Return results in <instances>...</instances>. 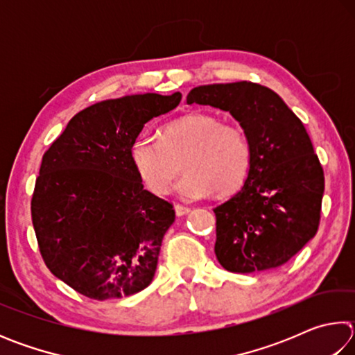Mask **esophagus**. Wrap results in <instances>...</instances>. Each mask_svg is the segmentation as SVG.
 <instances>
[{"label":"esophagus","mask_w":355,"mask_h":355,"mask_svg":"<svg viewBox=\"0 0 355 355\" xmlns=\"http://www.w3.org/2000/svg\"><path fill=\"white\" fill-rule=\"evenodd\" d=\"M175 214L177 216H184V214H188L189 211H191V208L189 207H186V205H182V203H175Z\"/></svg>","instance_id":"34e87169"}]
</instances>
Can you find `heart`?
<instances>
[{
  "mask_svg": "<svg viewBox=\"0 0 355 355\" xmlns=\"http://www.w3.org/2000/svg\"><path fill=\"white\" fill-rule=\"evenodd\" d=\"M183 159V178L177 184L184 199H203L211 192L220 197L235 194L249 175L250 139L243 125L222 122L209 112H192L167 123L161 141L137 135L130 144V161L146 188L166 196Z\"/></svg>",
  "mask_w": 355,
  "mask_h": 355,
  "instance_id": "1",
  "label": "heart"
}]
</instances>
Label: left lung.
Here are the masks:
<instances>
[{
  "mask_svg": "<svg viewBox=\"0 0 355 355\" xmlns=\"http://www.w3.org/2000/svg\"><path fill=\"white\" fill-rule=\"evenodd\" d=\"M186 101L230 112L252 146L243 188L213 209L222 268L282 266L316 235L321 218L324 172L304 123L274 91L250 81L194 87Z\"/></svg>",
  "mask_w": 355,
  "mask_h": 355,
  "instance_id": "left-lung-1",
  "label": "left lung"
}]
</instances>
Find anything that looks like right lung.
I'll return each instance as SVG.
<instances>
[{
	"label": "right lung",
	"instance_id": "1",
	"mask_svg": "<svg viewBox=\"0 0 355 355\" xmlns=\"http://www.w3.org/2000/svg\"><path fill=\"white\" fill-rule=\"evenodd\" d=\"M182 94L127 95L71 117L42 158L31 216L46 268L95 300L119 299L152 284L172 203L144 189L130 144Z\"/></svg>",
	"mask_w": 355,
	"mask_h": 355
}]
</instances>
